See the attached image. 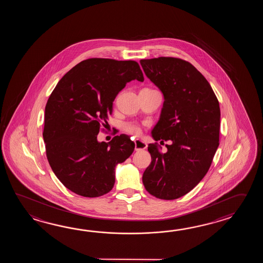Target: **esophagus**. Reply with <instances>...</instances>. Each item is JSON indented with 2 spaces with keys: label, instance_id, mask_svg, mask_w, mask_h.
Wrapping results in <instances>:
<instances>
[{
  "label": "esophagus",
  "instance_id": "1",
  "mask_svg": "<svg viewBox=\"0 0 263 263\" xmlns=\"http://www.w3.org/2000/svg\"><path fill=\"white\" fill-rule=\"evenodd\" d=\"M134 145H135V151H143L147 147L146 143L139 139L134 141Z\"/></svg>",
  "mask_w": 263,
  "mask_h": 263
}]
</instances>
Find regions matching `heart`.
Instances as JSON below:
<instances>
[{"label": "heart", "instance_id": "heart-1", "mask_svg": "<svg viewBox=\"0 0 263 263\" xmlns=\"http://www.w3.org/2000/svg\"><path fill=\"white\" fill-rule=\"evenodd\" d=\"M125 132L129 134H133V135H139L140 133H141V128L136 124H126L125 125Z\"/></svg>", "mask_w": 263, "mask_h": 263}]
</instances>
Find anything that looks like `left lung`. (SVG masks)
<instances>
[{
	"label": "left lung",
	"mask_w": 263,
	"mask_h": 263,
	"mask_svg": "<svg viewBox=\"0 0 263 263\" xmlns=\"http://www.w3.org/2000/svg\"><path fill=\"white\" fill-rule=\"evenodd\" d=\"M146 77L164 98L151 134L171 141L162 153L157 143L147 151L151 163L143 174L145 190L172 200L193 190L207 174L219 145L220 107L211 84L189 62L174 57L140 60Z\"/></svg>",
	"instance_id": "obj_1"
}]
</instances>
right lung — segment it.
Returning a JSON list of instances; mask_svg holds the SVG:
<instances>
[{
  "label": "right lung",
  "instance_id": "add662e5",
  "mask_svg": "<svg viewBox=\"0 0 263 263\" xmlns=\"http://www.w3.org/2000/svg\"><path fill=\"white\" fill-rule=\"evenodd\" d=\"M144 81L138 63L90 58L59 81L45 107L43 139L53 173L68 190L98 197L112 190L115 168L134 151L126 134L99 142L112 102L127 83Z\"/></svg>",
  "mask_w": 263,
  "mask_h": 263
}]
</instances>
